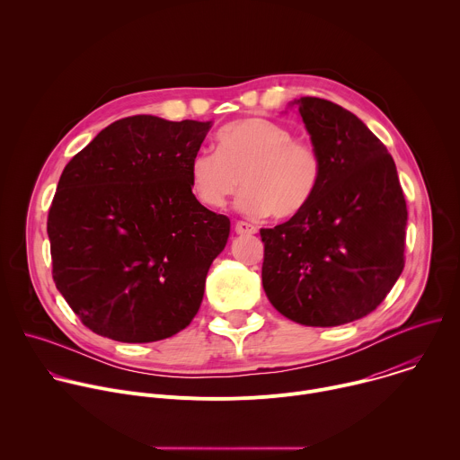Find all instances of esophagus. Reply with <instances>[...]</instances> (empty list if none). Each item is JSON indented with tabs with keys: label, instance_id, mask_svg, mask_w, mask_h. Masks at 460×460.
Here are the masks:
<instances>
[{
	"label": "esophagus",
	"instance_id": "esophagus-1",
	"mask_svg": "<svg viewBox=\"0 0 460 460\" xmlns=\"http://www.w3.org/2000/svg\"><path fill=\"white\" fill-rule=\"evenodd\" d=\"M234 231L238 234H254L256 233V227L252 224H247V222H236L234 224Z\"/></svg>",
	"mask_w": 460,
	"mask_h": 460
}]
</instances>
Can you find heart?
<instances>
[{"instance_id": "obj_1", "label": "heart", "mask_w": 460, "mask_h": 460, "mask_svg": "<svg viewBox=\"0 0 460 460\" xmlns=\"http://www.w3.org/2000/svg\"><path fill=\"white\" fill-rule=\"evenodd\" d=\"M320 176L318 151L266 118L227 123L217 133V151L196 153L187 169L189 189L200 206L222 209L242 183L236 208L256 217L271 213L279 220L305 211Z\"/></svg>"}]
</instances>
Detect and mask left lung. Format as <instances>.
<instances>
[{
  "label": "left lung",
  "mask_w": 460,
  "mask_h": 460,
  "mask_svg": "<svg viewBox=\"0 0 460 460\" xmlns=\"http://www.w3.org/2000/svg\"><path fill=\"white\" fill-rule=\"evenodd\" d=\"M296 105L322 160L298 217L260 229L261 284L286 318L333 327L369 314L404 270L408 209L397 167L362 119L322 98Z\"/></svg>",
  "instance_id": "1"
}]
</instances>
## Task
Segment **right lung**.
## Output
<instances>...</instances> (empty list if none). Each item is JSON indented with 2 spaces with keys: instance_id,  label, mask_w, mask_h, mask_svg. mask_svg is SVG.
Here are the masks:
<instances>
[{
  "instance_id": "right-lung-1",
  "label": "right lung",
  "mask_w": 460,
  "mask_h": 460,
  "mask_svg": "<svg viewBox=\"0 0 460 460\" xmlns=\"http://www.w3.org/2000/svg\"><path fill=\"white\" fill-rule=\"evenodd\" d=\"M211 125L121 118L65 165L47 220L52 279L96 335L156 342L199 313L231 229L189 189Z\"/></svg>"
}]
</instances>
